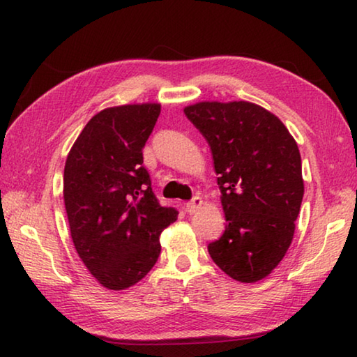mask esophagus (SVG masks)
I'll use <instances>...</instances> for the list:
<instances>
[{
    "label": "esophagus",
    "instance_id": "obj_1",
    "mask_svg": "<svg viewBox=\"0 0 357 357\" xmlns=\"http://www.w3.org/2000/svg\"><path fill=\"white\" fill-rule=\"evenodd\" d=\"M202 206H203L202 197H193L192 200L185 204V209H187V213H189V214H193V213H197V211L200 209Z\"/></svg>",
    "mask_w": 357,
    "mask_h": 357
}]
</instances>
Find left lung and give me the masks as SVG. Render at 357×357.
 Wrapping results in <instances>:
<instances>
[{
    "label": "left lung",
    "instance_id": "obj_1",
    "mask_svg": "<svg viewBox=\"0 0 357 357\" xmlns=\"http://www.w3.org/2000/svg\"><path fill=\"white\" fill-rule=\"evenodd\" d=\"M206 138L225 213V233L208 245L231 279L255 283L277 268L294 236L304 179L298 143L274 113L247 100L184 108Z\"/></svg>",
    "mask_w": 357,
    "mask_h": 357
}]
</instances>
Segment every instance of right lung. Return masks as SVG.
Listing matches in <instances>:
<instances>
[{
  "label": "right lung",
  "mask_w": 357,
  "mask_h": 357,
  "mask_svg": "<svg viewBox=\"0 0 357 357\" xmlns=\"http://www.w3.org/2000/svg\"><path fill=\"white\" fill-rule=\"evenodd\" d=\"M160 104L108 107L88 121L64 165V206L83 264L102 287L140 282L160 255L159 236L178 219L160 206L143 167V146Z\"/></svg>",
  "instance_id": "obj_1"
}]
</instances>
